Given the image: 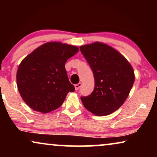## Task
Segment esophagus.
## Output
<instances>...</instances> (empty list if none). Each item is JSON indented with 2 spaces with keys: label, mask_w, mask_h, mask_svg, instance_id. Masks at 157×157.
Here are the masks:
<instances>
[{
  "label": "esophagus",
  "mask_w": 157,
  "mask_h": 157,
  "mask_svg": "<svg viewBox=\"0 0 157 157\" xmlns=\"http://www.w3.org/2000/svg\"><path fill=\"white\" fill-rule=\"evenodd\" d=\"M81 86H82V83L81 82H80V83H77V84H76L74 86V87H75V89L76 90H78L79 89V88H80Z\"/></svg>",
  "instance_id": "esophagus-1"
}]
</instances>
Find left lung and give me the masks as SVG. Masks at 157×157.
Masks as SVG:
<instances>
[{"label":"left lung","instance_id":"1","mask_svg":"<svg viewBox=\"0 0 157 157\" xmlns=\"http://www.w3.org/2000/svg\"><path fill=\"white\" fill-rule=\"evenodd\" d=\"M80 50L94 73L91 95L81 97L83 106L96 116L111 114L121 107L135 80L134 71L119 51L101 42L83 45Z\"/></svg>","mask_w":157,"mask_h":157}]
</instances>
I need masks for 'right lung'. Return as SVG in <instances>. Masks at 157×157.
Instances as JSON below:
<instances>
[{
  "mask_svg": "<svg viewBox=\"0 0 157 157\" xmlns=\"http://www.w3.org/2000/svg\"><path fill=\"white\" fill-rule=\"evenodd\" d=\"M78 51L73 45L47 42L22 60L16 74L17 87L30 108L51 112L61 106L68 92L74 91L65 63Z\"/></svg>",
  "mask_w": 157,
  "mask_h": 157,
  "instance_id": "1",
  "label": "right lung"
}]
</instances>
